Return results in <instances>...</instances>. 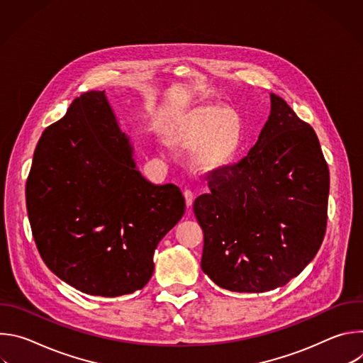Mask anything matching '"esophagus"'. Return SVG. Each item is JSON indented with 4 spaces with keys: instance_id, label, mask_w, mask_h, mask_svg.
<instances>
[{
    "instance_id": "34e87169",
    "label": "esophagus",
    "mask_w": 363,
    "mask_h": 363,
    "mask_svg": "<svg viewBox=\"0 0 363 363\" xmlns=\"http://www.w3.org/2000/svg\"><path fill=\"white\" fill-rule=\"evenodd\" d=\"M184 196H185V203L189 208V206H192V203H194V192L191 189H185Z\"/></svg>"
}]
</instances>
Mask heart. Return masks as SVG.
Wrapping results in <instances>:
<instances>
[{
	"label": "heart",
	"instance_id": "heart-1",
	"mask_svg": "<svg viewBox=\"0 0 363 363\" xmlns=\"http://www.w3.org/2000/svg\"><path fill=\"white\" fill-rule=\"evenodd\" d=\"M175 145L192 146L194 164L203 171L227 165L235 155L241 140L238 115L220 105H199L182 113L169 132Z\"/></svg>",
	"mask_w": 363,
	"mask_h": 363
}]
</instances>
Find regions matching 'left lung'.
Masks as SVG:
<instances>
[{
    "instance_id": "obj_1",
    "label": "left lung",
    "mask_w": 363,
    "mask_h": 363,
    "mask_svg": "<svg viewBox=\"0 0 363 363\" xmlns=\"http://www.w3.org/2000/svg\"><path fill=\"white\" fill-rule=\"evenodd\" d=\"M247 157L208 177L194 202L201 269L238 293L283 287L313 260L326 233L329 168L319 139L276 94Z\"/></svg>"
}]
</instances>
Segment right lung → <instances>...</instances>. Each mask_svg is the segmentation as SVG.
Wrapping results in <instances>:
<instances>
[{
    "instance_id": "obj_1",
    "label": "right lung",
    "mask_w": 363,
    "mask_h": 363,
    "mask_svg": "<svg viewBox=\"0 0 363 363\" xmlns=\"http://www.w3.org/2000/svg\"><path fill=\"white\" fill-rule=\"evenodd\" d=\"M26 201L45 266L101 297L145 287L155 250L185 213L177 185H153L136 169L105 91L96 90L76 97L43 132Z\"/></svg>"
}]
</instances>
